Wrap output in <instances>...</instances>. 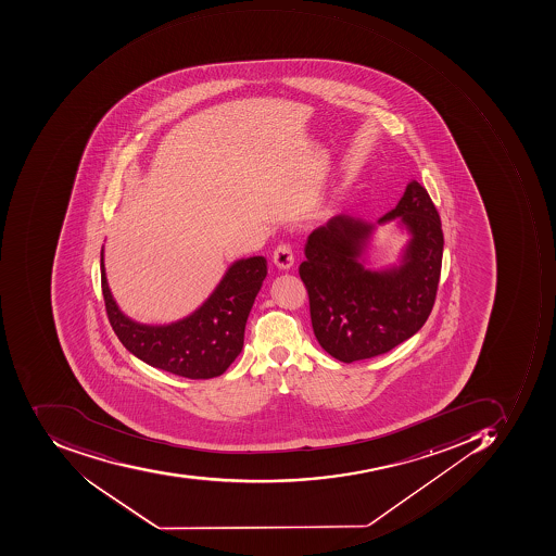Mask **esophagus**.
<instances>
[{
  "label": "esophagus",
  "mask_w": 556,
  "mask_h": 556,
  "mask_svg": "<svg viewBox=\"0 0 556 556\" xmlns=\"http://www.w3.org/2000/svg\"><path fill=\"white\" fill-rule=\"evenodd\" d=\"M273 261L279 269H291L292 265H294V254H292L291 245H286V243L279 245V248L274 251Z\"/></svg>",
  "instance_id": "1"
}]
</instances>
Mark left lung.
I'll use <instances>...</instances> for the list:
<instances>
[{"instance_id": "1", "label": "left lung", "mask_w": 556, "mask_h": 556, "mask_svg": "<svg viewBox=\"0 0 556 556\" xmlns=\"http://www.w3.org/2000/svg\"><path fill=\"white\" fill-rule=\"evenodd\" d=\"M391 220L410 239L396 265L370 270L369 240L378 225ZM443 245L440 214L416 180L376 224L339 214L313 230L299 274L324 351L349 364L384 354L413 338L434 305Z\"/></svg>"}]
</instances>
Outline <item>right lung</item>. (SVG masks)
Returning a JSON list of instances; mask_svg holds the SVG:
<instances>
[{"mask_svg":"<svg viewBox=\"0 0 556 556\" xmlns=\"http://www.w3.org/2000/svg\"><path fill=\"white\" fill-rule=\"evenodd\" d=\"M100 258L106 314L116 338L135 357L172 375L211 379L224 375L243 348V332L255 298L267 276L262 255L239 258L202 305L170 324H140L122 313L106 282Z\"/></svg>","mask_w":556,"mask_h":556,"instance_id":"right-lung-1","label":"right lung"}]
</instances>
